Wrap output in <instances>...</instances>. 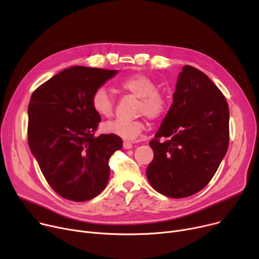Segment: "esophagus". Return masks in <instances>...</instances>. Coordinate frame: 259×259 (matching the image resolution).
I'll return each instance as SVG.
<instances>
[{"label":"esophagus","instance_id":"obj_1","mask_svg":"<svg viewBox=\"0 0 259 259\" xmlns=\"http://www.w3.org/2000/svg\"><path fill=\"white\" fill-rule=\"evenodd\" d=\"M122 147H124V149H131L133 147V145H132V143L125 141L124 144H122Z\"/></svg>","mask_w":259,"mask_h":259}]
</instances>
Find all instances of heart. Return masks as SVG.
I'll list each match as a JSON object with an SVG mask.
<instances>
[{"label": "heart", "instance_id": "obj_1", "mask_svg": "<svg viewBox=\"0 0 259 259\" xmlns=\"http://www.w3.org/2000/svg\"><path fill=\"white\" fill-rule=\"evenodd\" d=\"M119 87L134 97L140 99L138 113L145 114L150 119H159L164 116L169 109L167 95L158 90V85L154 79L148 75L137 73L126 76L119 81ZM93 110L103 117H109L113 113L114 99L107 88L101 86L95 89L91 97ZM145 129V120L116 118L108 120L103 125L105 133L116 135L126 141H133Z\"/></svg>", "mask_w": 259, "mask_h": 259}]
</instances>
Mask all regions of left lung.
<instances>
[{"mask_svg": "<svg viewBox=\"0 0 259 259\" xmlns=\"http://www.w3.org/2000/svg\"><path fill=\"white\" fill-rule=\"evenodd\" d=\"M229 139L225 95L205 73L184 66L173 104L149 143L154 152L146 171L149 183L172 198L197 193L219 169Z\"/></svg>", "mask_w": 259, "mask_h": 259, "instance_id": "8db88e82", "label": "left lung"}]
</instances>
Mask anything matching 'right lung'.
Segmentation results:
<instances>
[{"label": "right lung", "mask_w": 259, "mask_h": 259, "mask_svg": "<svg viewBox=\"0 0 259 259\" xmlns=\"http://www.w3.org/2000/svg\"><path fill=\"white\" fill-rule=\"evenodd\" d=\"M116 70L74 66L54 75L32 93L28 105V144L49 186L60 196L86 201L105 189L109 158L122 141L95 137L101 116L93 110V91Z\"/></svg>", "instance_id": "right-lung-1"}]
</instances>
